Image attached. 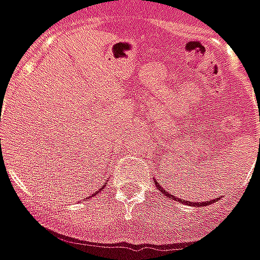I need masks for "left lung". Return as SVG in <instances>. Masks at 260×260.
<instances>
[{
	"label": "left lung",
	"instance_id": "obj_1",
	"mask_svg": "<svg viewBox=\"0 0 260 260\" xmlns=\"http://www.w3.org/2000/svg\"><path fill=\"white\" fill-rule=\"evenodd\" d=\"M155 184H156V188H158L160 192L164 195H166L168 198H172L173 201H177V202H181V204H185V205H190V206H194V205H198V206H208L210 205L212 202H215V201H219V198H216V200H212V201H204V202H190V201H184L181 200V198H174L173 195H170L169 192H168V190H165L164 187H160V184L159 183H156V180H155Z\"/></svg>",
	"mask_w": 260,
	"mask_h": 260
}]
</instances>
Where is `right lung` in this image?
Masks as SVG:
<instances>
[{"mask_svg":"<svg viewBox=\"0 0 260 260\" xmlns=\"http://www.w3.org/2000/svg\"><path fill=\"white\" fill-rule=\"evenodd\" d=\"M102 188H104V187H102ZM91 197H92V195H91ZM88 198H90V197H88Z\"/></svg>","mask_w":260,"mask_h":260,"instance_id":"1","label":"right lung"}]
</instances>
